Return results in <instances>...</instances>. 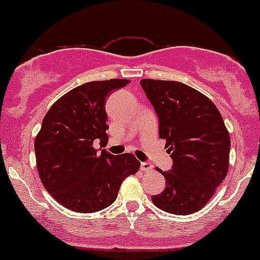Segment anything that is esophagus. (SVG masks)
<instances>
[{"instance_id":"obj_1","label":"esophagus","mask_w":260,"mask_h":260,"mask_svg":"<svg viewBox=\"0 0 260 260\" xmlns=\"http://www.w3.org/2000/svg\"><path fill=\"white\" fill-rule=\"evenodd\" d=\"M152 169H153V166H152L151 162H142V164H140V170H142L143 173H148V171H151Z\"/></svg>"}]
</instances>
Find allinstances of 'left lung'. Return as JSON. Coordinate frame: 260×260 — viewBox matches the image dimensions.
I'll use <instances>...</instances> for the list:
<instances>
[{
  "mask_svg": "<svg viewBox=\"0 0 260 260\" xmlns=\"http://www.w3.org/2000/svg\"><path fill=\"white\" fill-rule=\"evenodd\" d=\"M143 90L159 121V138L173 158L161 171L162 193L152 197L157 208L185 215L202 209L228 173L231 138L215 104L193 87L178 81L144 78Z\"/></svg>",
  "mask_w": 260,
  "mask_h": 260,
  "instance_id": "left-lung-1",
  "label": "left lung"
}]
</instances>
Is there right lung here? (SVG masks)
Returning a JSON list of instances; mask_svg holds the SVG:
<instances>
[{"instance_id":"right-lung-1","label":"right lung","mask_w":260,"mask_h":260,"mask_svg":"<svg viewBox=\"0 0 260 260\" xmlns=\"http://www.w3.org/2000/svg\"><path fill=\"white\" fill-rule=\"evenodd\" d=\"M128 80L92 81L59 98L46 113L35 140L38 175L61 206L76 213H95L117 199L121 183L137 173L134 154L114 156L95 149L108 143L106 99Z\"/></svg>"}]
</instances>
